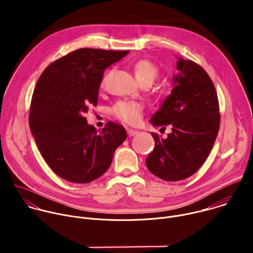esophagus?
I'll use <instances>...</instances> for the list:
<instances>
[{"instance_id":"obj_1","label":"esophagus","mask_w":253,"mask_h":253,"mask_svg":"<svg viewBox=\"0 0 253 253\" xmlns=\"http://www.w3.org/2000/svg\"><path fill=\"white\" fill-rule=\"evenodd\" d=\"M127 133H128V136H134V135H136L137 133H138V131L137 130H133V129H130V128H128L127 129Z\"/></svg>"}]
</instances>
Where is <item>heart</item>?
I'll return each mask as SVG.
<instances>
[{"mask_svg": "<svg viewBox=\"0 0 253 253\" xmlns=\"http://www.w3.org/2000/svg\"><path fill=\"white\" fill-rule=\"evenodd\" d=\"M133 70L135 77L139 83H151L158 75V68L152 62L144 59L136 62ZM107 76L103 78L102 85H104ZM143 105L136 101H120L112 108L113 116L129 125L137 124L141 119Z\"/></svg>", "mask_w": 253, "mask_h": 253, "instance_id": "obj_1", "label": "heart"}]
</instances>
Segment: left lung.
<instances>
[{
    "label": "left lung",
    "instance_id": "obj_1",
    "mask_svg": "<svg viewBox=\"0 0 253 253\" xmlns=\"http://www.w3.org/2000/svg\"><path fill=\"white\" fill-rule=\"evenodd\" d=\"M175 86L152 115L154 126H171L166 139L151 133L155 147L146 158L149 171L165 181L193 175L208 157L217 137L220 113L217 93L205 70L179 58Z\"/></svg>",
    "mask_w": 253,
    "mask_h": 253
}]
</instances>
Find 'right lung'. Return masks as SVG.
I'll use <instances>...</instances> for the list:
<instances>
[{"label":"right lung","mask_w":253,"mask_h":253,"mask_svg":"<svg viewBox=\"0 0 253 253\" xmlns=\"http://www.w3.org/2000/svg\"><path fill=\"white\" fill-rule=\"evenodd\" d=\"M129 51L82 48L51 63L35 87L29 125L50 168L73 183H89L111 165L126 140L122 125L108 122L98 132L84 114L97 106L104 71Z\"/></svg>","instance_id":"right-lung-1"}]
</instances>
